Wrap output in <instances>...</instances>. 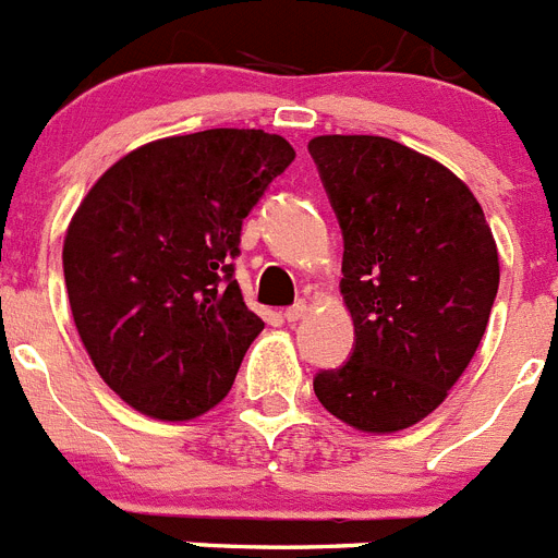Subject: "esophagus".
<instances>
[{
	"label": "esophagus",
	"instance_id": "esophagus-1",
	"mask_svg": "<svg viewBox=\"0 0 558 558\" xmlns=\"http://www.w3.org/2000/svg\"><path fill=\"white\" fill-rule=\"evenodd\" d=\"M307 310H310V304H307V302H295L293 307H288V310H284V318H288L290 324L302 322L304 315H307Z\"/></svg>",
	"mask_w": 558,
	"mask_h": 558
}]
</instances>
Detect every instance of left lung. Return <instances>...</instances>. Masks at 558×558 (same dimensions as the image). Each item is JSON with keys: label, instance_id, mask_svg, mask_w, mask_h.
I'll return each instance as SVG.
<instances>
[{"label": "left lung", "instance_id": "left-lung-1", "mask_svg": "<svg viewBox=\"0 0 558 558\" xmlns=\"http://www.w3.org/2000/svg\"><path fill=\"white\" fill-rule=\"evenodd\" d=\"M343 231L340 293L354 324L347 366L315 397L363 433L416 425L475 357L497 284V245L470 186L386 136L307 145Z\"/></svg>", "mask_w": 558, "mask_h": 558}]
</instances>
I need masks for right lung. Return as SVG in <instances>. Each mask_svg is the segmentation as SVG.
<instances>
[{
	"mask_svg": "<svg viewBox=\"0 0 558 558\" xmlns=\"http://www.w3.org/2000/svg\"><path fill=\"white\" fill-rule=\"evenodd\" d=\"M295 159L254 128L147 142L102 172L63 240V279L97 374L161 422L211 411L231 391L263 318L234 279L240 231Z\"/></svg>",
	"mask_w": 558,
	"mask_h": 558,
	"instance_id": "add662e5",
	"label": "right lung"
}]
</instances>
